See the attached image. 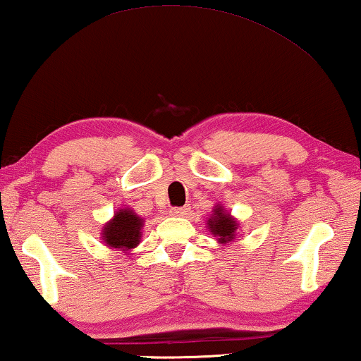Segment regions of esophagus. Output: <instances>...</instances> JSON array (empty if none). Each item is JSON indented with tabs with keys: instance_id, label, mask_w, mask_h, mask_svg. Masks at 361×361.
Segmentation results:
<instances>
[{
	"instance_id": "34e87169",
	"label": "esophagus",
	"mask_w": 361,
	"mask_h": 361,
	"mask_svg": "<svg viewBox=\"0 0 361 361\" xmlns=\"http://www.w3.org/2000/svg\"><path fill=\"white\" fill-rule=\"evenodd\" d=\"M190 211H191L190 206H181V207H175L171 212H173V216H176V217H186V216H190Z\"/></svg>"
}]
</instances>
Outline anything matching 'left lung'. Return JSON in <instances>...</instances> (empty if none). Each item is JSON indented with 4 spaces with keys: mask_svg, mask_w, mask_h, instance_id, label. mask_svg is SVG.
Returning a JSON list of instances; mask_svg holds the SVG:
<instances>
[{
    "mask_svg": "<svg viewBox=\"0 0 361 361\" xmlns=\"http://www.w3.org/2000/svg\"><path fill=\"white\" fill-rule=\"evenodd\" d=\"M206 224L221 247L231 245L233 240H237L238 231H240V222L229 211H226V207L222 204L214 206L212 214L207 217Z\"/></svg>",
    "mask_w": 361,
    "mask_h": 361,
    "instance_id": "obj_1",
    "label": "left lung"
}]
</instances>
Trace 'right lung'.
Wrapping results in <instances>:
<instances>
[{
	"label": "right lung",
	"instance_id": "obj_1",
	"mask_svg": "<svg viewBox=\"0 0 361 361\" xmlns=\"http://www.w3.org/2000/svg\"><path fill=\"white\" fill-rule=\"evenodd\" d=\"M142 227H144V219L135 214L134 209L121 207L103 226L101 238L106 247L129 255L140 243Z\"/></svg>",
	"mask_w": 361,
	"mask_h": 361
}]
</instances>
